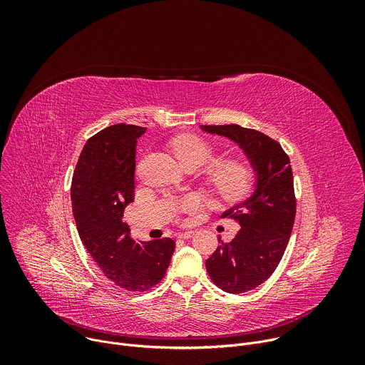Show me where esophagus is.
Here are the masks:
<instances>
[{
    "label": "esophagus",
    "instance_id": "esophagus-1",
    "mask_svg": "<svg viewBox=\"0 0 365 365\" xmlns=\"http://www.w3.org/2000/svg\"><path fill=\"white\" fill-rule=\"evenodd\" d=\"M193 235V231H182L178 234V238L180 240H189Z\"/></svg>",
    "mask_w": 365,
    "mask_h": 365
}]
</instances>
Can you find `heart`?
<instances>
[{
	"mask_svg": "<svg viewBox=\"0 0 365 365\" xmlns=\"http://www.w3.org/2000/svg\"><path fill=\"white\" fill-rule=\"evenodd\" d=\"M172 150L183 166L200 168L212 155V147L205 138L195 134H182L172 143ZM250 168L241 160H222L211 169V183L222 196H235L250 183ZM193 200H187L192 206Z\"/></svg>",
	"mask_w": 365,
	"mask_h": 365,
	"instance_id": "obj_1",
	"label": "heart"
}]
</instances>
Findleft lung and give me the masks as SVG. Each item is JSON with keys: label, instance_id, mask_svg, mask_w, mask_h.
Here are the masks:
<instances>
[{"label": "left lung", "instance_id": "8db88e82", "mask_svg": "<svg viewBox=\"0 0 365 365\" xmlns=\"http://www.w3.org/2000/svg\"><path fill=\"white\" fill-rule=\"evenodd\" d=\"M240 147L254 173L251 193L221 217H234L240 231L206 259L211 280L227 293H245L264 283L279 266L287 247L296 200L290 160L282 145L266 134L237 124L200 125Z\"/></svg>", "mask_w": 365, "mask_h": 365}]
</instances>
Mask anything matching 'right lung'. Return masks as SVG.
Wrapping results in <instances>:
<instances>
[{"label": "right lung", "mask_w": 365, "mask_h": 365, "mask_svg": "<svg viewBox=\"0 0 365 365\" xmlns=\"http://www.w3.org/2000/svg\"><path fill=\"white\" fill-rule=\"evenodd\" d=\"M145 128L115 124L91 137L75 168L72 211L79 237L110 280L130 292L160 283L170 264V238L137 242L123 221L133 202L135 145Z\"/></svg>", "instance_id": "right-lung-1"}]
</instances>
